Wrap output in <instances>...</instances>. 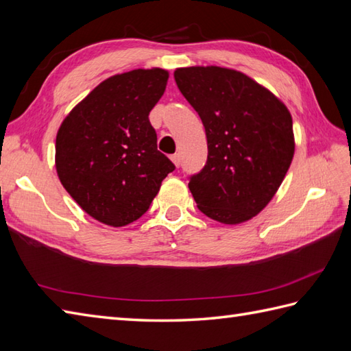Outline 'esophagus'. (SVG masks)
<instances>
[{
    "label": "esophagus",
    "instance_id": "esophagus-1",
    "mask_svg": "<svg viewBox=\"0 0 351 351\" xmlns=\"http://www.w3.org/2000/svg\"><path fill=\"white\" fill-rule=\"evenodd\" d=\"M170 158H172V161L175 162V166H176V167L181 166V156H179V154H173V156L170 157Z\"/></svg>",
    "mask_w": 351,
    "mask_h": 351
}]
</instances>
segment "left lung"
<instances>
[{
    "instance_id": "8db88e82",
    "label": "left lung",
    "mask_w": 351,
    "mask_h": 351,
    "mask_svg": "<svg viewBox=\"0 0 351 351\" xmlns=\"http://www.w3.org/2000/svg\"><path fill=\"white\" fill-rule=\"evenodd\" d=\"M175 80L208 138L206 165L189 176L199 210L224 224L247 221L271 202L290 167L295 152L290 112L236 70L178 69Z\"/></svg>"
}]
</instances>
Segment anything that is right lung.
Here are the masks:
<instances>
[{
  "mask_svg": "<svg viewBox=\"0 0 351 351\" xmlns=\"http://www.w3.org/2000/svg\"><path fill=\"white\" fill-rule=\"evenodd\" d=\"M169 73L133 70L106 79L73 109L56 134V172L86 214L113 227L149 209L175 165L157 149L149 112Z\"/></svg>",
  "mask_w": 351,
  "mask_h": 351,
  "instance_id": "obj_1",
  "label": "right lung"
}]
</instances>
